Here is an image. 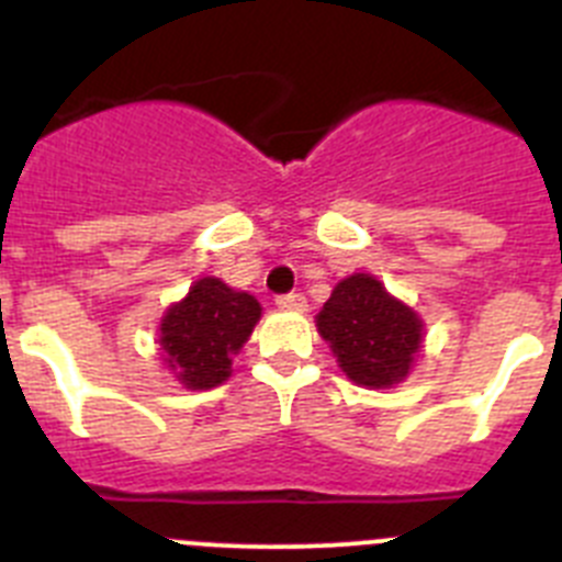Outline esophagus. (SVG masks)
Wrapping results in <instances>:
<instances>
[{
    "label": "esophagus",
    "mask_w": 562,
    "mask_h": 562,
    "mask_svg": "<svg viewBox=\"0 0 562 562\" xmlns=\"http://www.w3.org/2000/svg\"><path fill=\"white\" fill-rule=\"evenodd\" d=\"M278 310L286 312H306V297L301 292H290V295H278Z\"/></svg>",
    "instance_id": "1"
}]
</instances>
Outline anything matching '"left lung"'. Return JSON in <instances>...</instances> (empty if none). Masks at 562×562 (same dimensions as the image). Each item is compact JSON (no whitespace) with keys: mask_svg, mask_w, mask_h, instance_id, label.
I'll return each mask as SVG.
<instances>
[{"mask_svg":"<svg viewBox=\"0 0 562 562\" xmlns=\"http://www.w3.org/2000/svg\"><path fill=\"white\" fill-rule=\"evenodd\" d=\"M315 324L342 374L360 389L400 385L414 371L425 342L419 312L391 295L371 272L337 281Z\"/></svg>","mask_w":562,"mask_h":562,"instance_id":"left-lung-1","label":"left lung"}]
</instances>
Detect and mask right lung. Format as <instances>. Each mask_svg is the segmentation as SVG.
Wrapping results in <instances>:
<instances>
[{
	"label": "right lung",
	"mask_w": 562,
	"mask_h": 562,
	"mask_svg": "<svg viewBox=\"0 0 562 562\" xmlns=\"http://www.w3.org/2000/svg\"><path fill=\"white\" fill-rule=\"evenodd\" d=\"M261 321V304L222 278L193 281L188 295L160 317L157 342L162 366L188 391L216 389L231 376L233 357Z\"/></svg>",
	"instance_id": "right-lung-1"
}]
</instances>
